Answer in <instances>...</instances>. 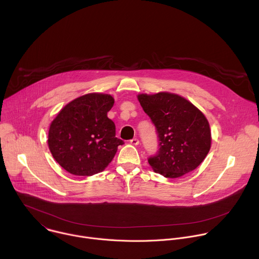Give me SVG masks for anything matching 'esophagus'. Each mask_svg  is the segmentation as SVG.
<instances>
[{"instance_id": "esophagus-1", "label": "esophagus", "mask_w": 259, "mask_h": 259, "mask_svg": "<svg viewBox=\"0 0 259 259\" xmlns=\"http://www.w3.org/2000/svg\"><path fill=\"white\" fill-rule=\"evenodd\" d=\"M130 143L133 145H138L139 144V139L138 138H133L130 140Z\"/></svg>"}]
</instances>
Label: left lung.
<instances>
[{
    "label": "left lung",
    "mask_w": 259,
    "mask_h": 259,
    "mask_svg": "<svg viewBox=\"0 0 259 259\" xmlns=\"http://www.w3.org/2000/svg\"><path fill=\"white\" fill-rule=\"evenodd\" d=\"M137 98L159 136V152L149 159L153 170L167 178L195 170L211 147V130L205 115L188 99L170 92L142 93Z\"/></svg>",
    "instance_id": "1"
}]
</instances>
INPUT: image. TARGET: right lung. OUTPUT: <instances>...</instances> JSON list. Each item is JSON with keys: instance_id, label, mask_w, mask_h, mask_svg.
Instances as JSON below:
<instances>
[{"instance_id": "obj_1", "label": "right lung", "mask_w": 259, "mask_h": 259, "mask_svg": "<svg viewBox=\"0 0 259 259\" xmlns=\"http://www.w3.org/2000/svg\"><path fill=\"white\" fill-rule=\"evenodd\" d=\"M114 103L109 94H85L68 102L52 121L48 146L65 171L91 176L112 162L124 143L116 137L115 123L107 118Z\"/></svg>"}]
</instances>
